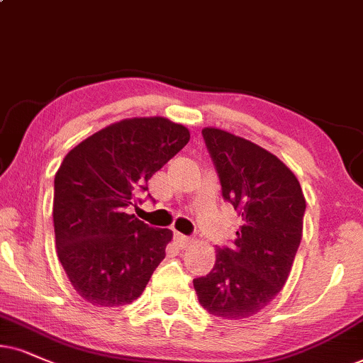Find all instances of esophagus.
<instances>
[{
	"instance_id": "1",
	"label": "esophagus",
	"mask_w": 363,
	"mask_h": 363,
	"mask_svg": "<svg viewBox=\"0 0 363 363\" xmlns=\"http://www.w3.org/2000/svg\"><path fill=\"white\" fill-rule=\"evenodd\" d=\"M174 240H176V242H177V245L179 246H181V247H187V246H189L191 245V238H187V236H184V235H181V233H174Z\"/></svg>"
}]
</instances>
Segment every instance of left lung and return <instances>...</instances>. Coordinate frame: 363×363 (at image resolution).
Returning <instances> with one entry per match:
<instances>
[{
	"label": "left lung",
	"mask_w": 363,
	"mask_h": 363,
	"mask_svg": "<svg viewBox=\"0 0 363 363\" xmlns=\"http://www.w3.org/2000/svg\"><path fill=\"white\" fill-rule=\"evenodd\" d=\"M223 187L241 216L235 245L218 247L214 268L194 279L199 303L228 320L259 313L281 291L303 235L306 201L295 174L255 142L203 128Z\"/></svg>",
	"instance_id": "1"
}]
</instances>
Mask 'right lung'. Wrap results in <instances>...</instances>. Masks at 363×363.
Returning a JSON list of instances; mask_svg holds the SVG:
<instances>
[{
    "mask_svg": "<svg viewBox=\"0 0 363 363\" xmlns=\"http://www.w3.org/2000/svg\"><path fill=\"white\" fill-rule=\"evenodd\" d=\"M164 117L110 123L65 155L55 174L57 255L75 291L95 306L132 303L166 258L171 229L123 213L152 174L189 142Z\"/></svg>",
    "mask_w": 363,
    "mask_h": 363,
    "instance_id": "add662e5",
    "label": "right lung"
}]
</instances>
